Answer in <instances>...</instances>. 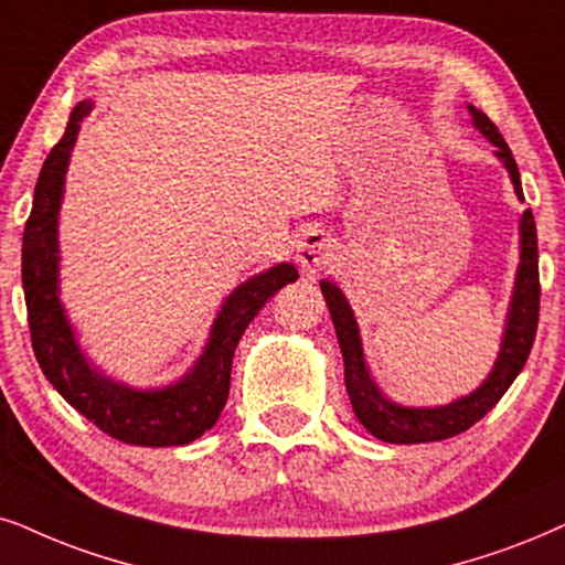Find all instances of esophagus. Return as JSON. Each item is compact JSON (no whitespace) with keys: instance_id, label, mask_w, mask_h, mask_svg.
<instances>
[{"instance_id":"esophagus-1","label":"esophagus","mask_w":565,"mask_h":565,"mask_svg":"<svg viewBox=\"0 0 565 565\" xmlns=\"http://www.w3.org/2000/svg\"><path fill=\"white\" fill-rule=\"evenodd\" d=\"M335 258V242L320 230H307L297 239V263L305 274L326 270Z\"/></svg>"}]
</instances>
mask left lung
<instances>
[{
	"mask_svg": "<svg viewBox=\"0 0 565 565\" xmlns=\"http://www.w3.org/2000/svg\"><path fill=\"white\" fill-rule=\"evenodd\" d=\"M472 125L495 146V159L509 171L513 192L524 200L519 180V167L513 161L511 148L505 146L501 132L490 122L488 114L477 106L467 104ZM328 312H331L335 339H339L341 356H344V383L349 402L360 419L362 427L385 443H433L454 438L469 430L477 419H482L492 406L501 402L509 385L516 381L521 367L526 365V356L532 352L534 333H537L540 316V274H537V226H534L532 211H524L519 218V268L516 281H513L509 312H505V326L501 335V349H498L495 362L484 381L469 391L467 396L454 398V402L440 406H406L388 398L381 385L370 373L365 349H362L360 323H356L352 305L347 302L344 291L333 281L323 278L320 281Z\"/></svg>",
	"mask_w": 565,
	"mask_h": 565,
	"instance_id": "left-lung-1",
	"label": "left lung"
}]
</instances>
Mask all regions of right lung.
Returning a JSON list of instances; mask_svg holds the SVG:
<instances>
[{
	"mask_svg": "<svg viewBox=\"0 0 565 565\" xmlns=\"http://www.w3.org/2000/svg\"><path fill=\"white\" fill-rule=\"evenodd\" d=\"M93 109L83 98L70 114L67 130L46 156L23 232V289L33 352L49 383L64 402L88 417L98 430L130 446H188L216 425L232 383V360L249 320L278 289L297 281L291 263L247 278L213 318L203 352L174 383L135 388L102 373L85 354L60 297V211L64 180L81 122Z\"/></svg>",
	"mask_w": 565,
	"mask_h": 565,
	"instance_id": "add662e5",
	"label": "right lung"
}]
</instances>
